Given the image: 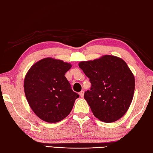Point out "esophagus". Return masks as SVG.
Listing matches in <instances>:
<instances>
[{
    "mask_svg": "<svg viewBox=\"0 0 153 153\" xmlns=\"http://www.w3.org/2000/svg\"><path fill=\"white\" fill-rule=\"evenodd\" d=\"M84 94H85V92H84L83 90H82V91L79 92V95H80V97H83V96H84Z\"/></svg>",
    "mask_w": 153,
    "mask_h": 153,
    "instance_id": "1",
    "label": "esophagus"
}]
</instances>
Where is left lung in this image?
I'll use <instances>...</instances> for the list:
<instances>
[{
  "label": "left lung",
  "mask_w": 153,
  "mask_h": 153,
  "mask_svg": "<svg viewBox=\"0 0 153 153\" xmlns=\"http://www.w3.org/2000/svg\"><path fill=\"white\" fill-rule=\"evenodd\" d=\"M79 66L92 84L84 98L94 116L105 123L122 117L132 102L135 85L126 62L116 56L105 55L93 61H81Z\"/></svg>",
  "instance_id": "8db88e82"
}]
</instances>
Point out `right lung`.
<instances>
[{
  "label": "right lung",
  "mask_w": 153,
  "mask_h": 153,
  "mask_svg": "<svg viewBox=\"0 0 153 153\" xmlns=\"http://www.w3.org/2000/svg\"><path fill=\"white\" fill-rule=\"evenodd\" d=\"M71 67V63L60 59L47 57L34 63L25 76L27 101L34 114L45 122L63 120L79 97L65 76Z\"/></svg>",
  "instance_id": "right-lung-1"
}]
</instances>
